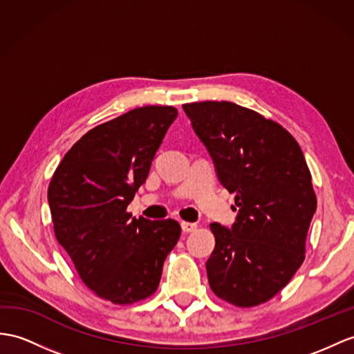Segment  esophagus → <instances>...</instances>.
<instances>
[{
  "label": "esophagus",
  "instance_id": "esophagus-1",
  "mask_svg": "<svg viewBox=\"0 0 354 354\" xmlns=\"http://www.w3.org/2000/svg\"><path fill=\"white\" fill-rule=\"evenodd\" d=\"M196 223L195 222H182V230H183V232H192V231H195L196 230Z\"/></svg>",
  "mask_w": 354,
  "mask_h": 354
}]
</instances>
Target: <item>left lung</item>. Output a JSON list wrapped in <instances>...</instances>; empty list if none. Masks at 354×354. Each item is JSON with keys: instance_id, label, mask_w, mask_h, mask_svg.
<instances>
[{"instance_id": "obj_1", "label": "left lung", "mask_w": 354, "mask_h": 354, "mask_svg": "<svg viewBox=\"0 0 354 354\" xmlns=\"http://www.w3.org/2000/svg\"><path fill=\"white\" fill-rule=\"evenodd\" d=\"M183 109L239 212L231 228L210 223L216 240L205 263L210 288L239 308L264 304L305 260L317 196L304 153L281 124L232 102Z\"/></svg>"}]
</instances>
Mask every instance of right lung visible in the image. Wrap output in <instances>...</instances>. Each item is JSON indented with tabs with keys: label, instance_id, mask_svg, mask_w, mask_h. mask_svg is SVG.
Returning <instances> with one entry per match:
<instances>
[{
	"label": "right lung",
	"instance_id": "obj_1",
	"mask_svg": "<svg viewBox=\"0 0 354 354\" xmlns=\"http://www.w3.org/2000/svg\"><path fill=\"white\" fill-rule=\"evenodd\" d=\"M172 106H142L85 133L66 153L48 187L54 231L94 295L132 305L158 290L180 239L174 219L132 218L127 205L177 118Z\"/></svg>",
	"mask_w": 354,
	"mask_h": 354
}]
</instances>
